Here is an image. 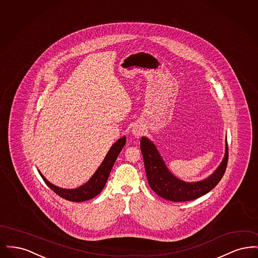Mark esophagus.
<instances>
[{
    "mask_svg": "<svg viewBox=\"0 0 258 258\" xmlns=\"http://www.w3.org/2000/svg\"><path fill=\"white\" fill-rule=\"evenodd\" d=\"M133 133H134L135 136L139 137L143 133V128L140 125H135V126H134V128H133Z\"/></svg>",
    "mask_w": 258,
    "mask_h": 258,
    "instance_id": "1",
    "label": "esophagus"
}]
</instances>
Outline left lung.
I'll return each mask as SVG.
<instances>
[{
  "label": "left lung",
  "mask_w": 258,
  "mask_h": 258,
  "mask_svg": "<svg viewBox=\"0 0 258 258\" xmlns=\"http://www.w3.org/2000/svg\"><path fill=\"white\" fill-rule=\"evenodd\" d=\"M140 149L143 155L150 187L159 197L174 202L189 201L208 194L221 181L228 161V148L226 142L224 158L216 171L202 181L186 183L175 177L168 170L158 149L147 137L142 136Z\"/></svg>",
  "instance_id": "obj_1"
}]
</instances>
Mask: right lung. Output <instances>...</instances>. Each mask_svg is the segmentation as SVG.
Wrapping results in <instances>:
<instances>
[{
	"label": "right lung",
	"instance_id": "add662e5",
	"mask_svg": "<svg viewBox=\"0 0 258 258\" xmlns=\"http://www.w3.org/2000/svg\"><path fill=\"white\" fill-rule=\"evenodd\" d=\"M125 136L121 137L118 139L108 151L105 159L101 162L97 171L94 173V175L91 177V179L87 182L86 184L80 185L76 188H61L57 185H54L48 182L45 177L38 171L41 178L45 182V184L49 186L50 188L56 192L58 196L74 202H82L89 199H92L97 197L98 194L103 189L104 185L107 182V179L109 177L111 169L115 163V160H117V157L119 156L120 152L122 151L124 144H125Z\"/></svg>",
	"mask_w": 258,
	"mask_h": 258
}]
</instances>
